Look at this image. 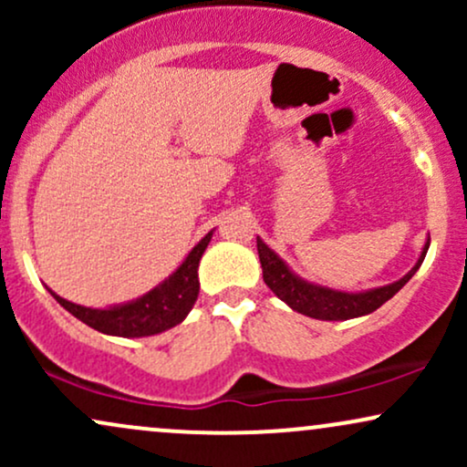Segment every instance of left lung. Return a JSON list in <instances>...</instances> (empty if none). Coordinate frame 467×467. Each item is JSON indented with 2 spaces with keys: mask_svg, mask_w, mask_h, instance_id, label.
Masks as SVG:
<instances>
[{
  "mask_svg": "<svg viewBox=\"0 0 467 467\" xmlns=\"http://www.w3.org/2000/svg\"><path fill=\"white\" fill-rule=\"evenodd\" d=\"M431 239L423 245V252L417 261V265L400 281L390 283V285L368 289V292L360 294H349V292H337V289L312 285V283L303 281L294 275L289 267L283 264L281 259L272 252L267 245L256 237V250H259L261 267H264V281L265 285L281 298L283 303H287L294 312L309 316V318L318 320H349L358 318V316H367L375 312L378 307H382L389 298H393L406 283L410 281V276L420 270L423 264V256H426Z\"/></svg>",
  "mask_w": 467,
  "mask_h": 467,
  "instance_id": "left-lung-1",
  "label": "left lung"
}]
</instances>
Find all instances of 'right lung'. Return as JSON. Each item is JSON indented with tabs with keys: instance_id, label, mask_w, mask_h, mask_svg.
<instances>
[{
	"instance_id": "right-lung-1",
	"label": "right lung",
	"mask_w": 467,
	"mask_h": 467,
	"mask_svg": "<svg viewBox=\"0 0 467 467\" xmlns=\"http://www.w3.org/2000/svg\"><path fill=\"white\" fill-rule=\"evenodd\" d=\"M213 233H208L200 244L189 252L178 270L173 272L162 285L151 289L144 294L138 301L118 305L111 309H92L83 307V305H74L66 301V298L57 296L50 289L52 296L57 298L58 305L67 309L69 314L77 316L85 325L92 329L100 331L107 336H120V337H142L162 334V331L171 329V327L180 325L182 320L189 316L192 305L197 301L200 294V281H197V267H200V259L206 250L208 241H211Z\"/></svg>"
}]
</instances>
